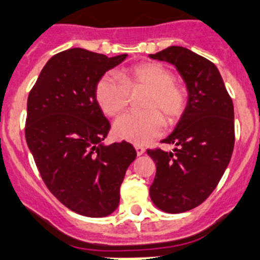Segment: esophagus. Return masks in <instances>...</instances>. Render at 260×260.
<instances>
[{"label":"esophagus","instance_id":"34e87169","mask_svg":"<svg viewBox=\"0 0 260 260\" xmlns=\"http://www.w3.org/2000/svg\"><path fill=\"white\" fill-rule=\"evenodd\" d=\"M134 147H135V151H137L138 156H142V154L146 152V148H144L143 146H140V144H135Z\"/></svg>","mask_w":260,"mask_h":260}]
</instances>
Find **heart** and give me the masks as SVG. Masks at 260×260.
Listing matches in <instances>:
<instances>
[{
  "instance_id": "heart-1",
  "label": "heart",
  "mask_w": 260,
  "mask_h": 260,
  "mask_svg": "<svg viewBox=\"0 0 260 260\" xmlns=\"http://www.w3.org/2000/svg\"><path fill=\"white\" fill-rule=\"evenodd\" d=\"M146 89L143 111L122 114L113 125L114 135L127 142L143 144L164 132L168 123L182 117L187 104V92L180 83L174 81L168 67L156 61H146L130 67L121 73H106L95 86V98L106 114L117 116L128 103L130 91Z\"/></svg>"
}]
</instances>
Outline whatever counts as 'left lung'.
Here are the masks:
<instances>
[{"mask_svg": "<svg viewBox=\"0 0 260 260\" xmlns=\"http://www.w3.org/2000/svg\"><path fill=\"white\" fill-rule=\"evenodd\" d=\"M149 58L175 66L188 90L177 127L162 140L177 148L147 151L156 162L152 202L165 213H184L210 196L230 164L235 146L233 103L218 68L204 56L170 46Z\"/></svg>", "mask_w": 260, "mask_h": 260, "instance_id": "1", "label": "left lung"}]
</instances>
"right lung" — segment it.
I'll return each mask as SVG.
<instances>
[{"label":"right lung","instance_id":"obj_1","mask_svg":"<svg viewBox=\"0 0 260 260\" xmlns=\"http://www.w3.org/2000/svg\"><path fill=\"white\" fill-rule=\"evenodd\" d=\"M126 56L61 51L28 95L25 140L45 184L64 206L90 218L117 209L121 183L137 157L127 142L104 146L111 125L95 98L99 78Z\"/></svg>","mask_w":260,"mask_h":260}]
</instances>
